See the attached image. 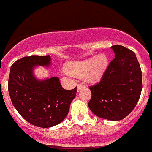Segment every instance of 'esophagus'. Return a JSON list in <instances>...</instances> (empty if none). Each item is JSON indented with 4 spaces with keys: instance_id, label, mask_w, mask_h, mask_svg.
<instances>
[{
    "instance_id": "esophagus-1",
    "label": "esophagus",
    "mask_w": 152,
    "mask_h": 152,
    "mask_svg": "<svg viewBox=\"0 0 152 152\" xmlns=\"http://www.w3.org/2000/svg\"><path fill=\"white\" fill-rule=\"evenodd\" d=\"M84 86L83 84H79L78 85H77V91H80V90L82 88H84Z\"/></svg>"
}]
</instances>
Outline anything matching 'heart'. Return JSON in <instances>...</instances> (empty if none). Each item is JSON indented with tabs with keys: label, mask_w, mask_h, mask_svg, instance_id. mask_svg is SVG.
Listing matches in <instances>:
<instances>
[{
	"label": "heart",
	"mask_w": 152,
	"mask_h": 152,
	"mask_svg": "<svg viewBox=\"0 0 152 152\" xmlns=\"http://www.w3.org/2000/svg\"><path fill=\"white\" fill-rule=\"evenodd\" d=\"M108 66L106 55L100 54L81 61H76L68 65V72L77 77H86L91 82H96L103 77Z\"/></svg>",
	"instance_id": "obj_1"
}]
</instances>
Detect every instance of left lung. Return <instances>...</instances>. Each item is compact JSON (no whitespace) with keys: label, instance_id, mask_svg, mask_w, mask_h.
Segmentation results:
<instances>
[{"label":"left lung","instance_id":"left-lung-1","mask_svg":"<svg viewBox=\"0 0 152 152\" xmlns=\"http://www.w3.org/2000/svg\"><path fill=\"white\" fill-rule=\"evenodd\" d=\"M111 61L99 83L89 87L90 110L98 117L118 121L136 106L142 89V70L135 52L123 45L111 47Z\"/></svg>","mask_w":152,"mask_h":152}]
</instances>
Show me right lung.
I'll list each match as a JSON object with an SVG mask.
<instances>
[{
    "label": "right lung",
    "instance_id": "right-lung-1",
    "mask_svg": "<svg viewBox=\"0 0 152 152\" xmlns=\"http://www.w3.org/2000/svg\"><path fill=\"white\" fill-rule=\"evenodd\" d=\"M50 64L49 56L23 57L12 64L8 80L9 94L17 112L29 123L42 128L61 123L77 93V87L64 90L57 77L45 80L35 77L34 68Z\"/></svg>",
    "mask_w": 152,
    "mask_h": 152
}]
</instances>
